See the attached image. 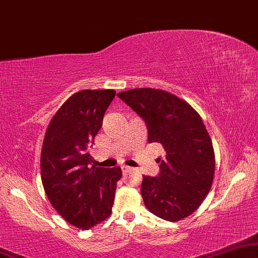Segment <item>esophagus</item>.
Segmentation results:
<instances>
[{"mask_svg": "<svg viewBox=\"0 0 258 258\" xmlns=\"http://www.w3.org/2000/svg\"><path fill=\"white\" fill-rule=\"evenodd\" d=\"M121 170H122V172H123V173H126L127 171L131 170V167H130V166H126V165H121Z\"/></svg>", "mask_w": 258, "mask_h": 258, "instance_id": "1", "label": "esophagus"}]
</instances>
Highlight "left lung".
Returning <instances> with one entry per match:
<instances>
[{"mask_svg": "<svg viewBox=\"0 0 258 258\" xmlns=\"http://www.w3.org/2000/svg\"><path fill=\"white\" fill-rule=\"evenodd\" d=\"M145 121L149 143L163 145L157 177L144 176L140 192L147 210L180 221L197 210L210 191L215 152L201 115L163 89L135 88L116 94Z\"/></svg>", "mask_w": 258, "mask_h": 258, "instance_id": "obj_1", "label": "left lung"}]
</instances>
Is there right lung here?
Returning <instances> with one entry per match:
<instances>
[{
	"label": "right lung",
	"mask_w": 258,
	"mask_h": 258,
	"mask_svg": "<svg viewBox=\"0 0 258 258\" xmlns=\"http://www.w3.org/2000/svg\"><path fill=\"white\" fill-rule=\"evenodd\" d=\"M115 97L113 89L77 92L50 120L41 151V179L53 208L88 230L109 217L121 169L97 167L88 149Z\"/></svg>",
	"instance_id": "obj_1"
}]
</instances>
